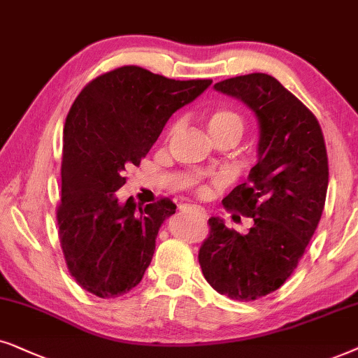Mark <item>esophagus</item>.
<instances>
[{"label": "esophagus", "mask_w": 358, "mask_h": 358, "mask_svg": "<svg viewBox=\"0 0 358 358\" xmlns=\"http://www.w3.org/2000/svg\"><path fill=\"white\" fill-rule=\"evenodd\" d=\"M180 209H182L183 213H196L201 217H206V213H204L199 206H194V204H182V206H180Z\"/></svg>", "instance_id": "obj_1"}]
</instances>
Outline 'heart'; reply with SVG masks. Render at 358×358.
<instances>
[{
    "label": "heart",
    "instance_id": "obj_1",
    "mask_svg": "<svg viewBox=\"0 0 358 358\" xmlns=\"http://www.w3.org/2000/svg\"><path fill=\"white\" fill-rule=\"evenodd\" d=\"M206 126L209 134L214 137L224 136V134H242V129H244V119L241 117L239 113L232 111V109L227 108H217L208 114L206 117ZM178 129V124H173L170 127V132H175ZM198 193L204 194L206 193V187H198Z\"/></svg>",
    "mask_w": 358,
    "mask_h": 358
}]
</instances>
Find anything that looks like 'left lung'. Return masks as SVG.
I'll return each mask as SVG.
<instances>
[{"mask_svg": "<svg viewBox=\"0 0 358 358\" xmlns=\"http://www.w3.org/2000/svg\"><path fill=\"white\" fill-rule=\"evenodd\" d=\"M214 88L241 99L259 121V160L222 199L254 226L239 234L211 217L198 260L217 293L254 301L287 282L316 231L329 183L326 144L316 116L273 76H234Z\"/></svg>", "mask_w": 358, "mask_h": 358, "instance_id": "left-lung-1", "label": "left lung"}]
</instances>
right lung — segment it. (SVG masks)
I'll return each mask as SVG.
<instances>
[{"instance_id": "1", "label": "right lung", "mask_w": 358, "mask_h": 358, "mask_svg": "<svg viewBox=\"0 0 358 358\" xmlns=\"http://www.w3.org/2000/svg\"><path fill=\"white\" fill-rule=\"evenodd\" d=\"M213 80L166 78L136 65L92 80L71 104L64 127L62 199L57 224L70 275L99 298L141 283L159 229L176 206L169 198L142 206L119 203L126 171L139 166L176 109Z\"/></svg>"}]
</instances>
